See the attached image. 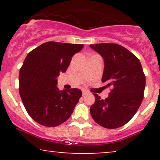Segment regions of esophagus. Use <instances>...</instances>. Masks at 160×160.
<instances>
[{"label":"esophagus","instance_id":"obj_1","mask_svg":"<svg viewBox=\"0 0 160 160\" xmlns=\"http://www.w3.org/2000/svg\"><path fill=\"white\" fill-rule=\"evenodd\" d=\"M86 94H88V92L86 90H82V95H86Z\"/></svg>","mask_w":160,"mask_h":160}]
</instances>
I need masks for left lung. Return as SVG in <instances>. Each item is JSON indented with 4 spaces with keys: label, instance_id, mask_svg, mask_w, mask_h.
<instances>
[{
    "label": "left lung",
    "instance_id": "obj_1",
    "mask_svg": "<svg viewBox=\"0 0 160 160\" xmlns=\"http://www.w3.org/2000/svg\"><path fill=\"white\" fill-rule=\"evenodd\" d=\"M104 61L102 81L111 86L107 98L97 94L90 107L92 117L100 126L117 128L131 120L140 107L146 79L141 62L133 53L116 43L91 44Z\"/></svg>",
    "mask_w": 160,
    "mask_h": 160
}]
</instances>
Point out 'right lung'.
I'll use <instances>...</instances> for the list:
<instances>
[{
    "mask_svg": "<svg viewBox=\"0 0 160 160\" xmlns=\"http://www.w3.org/2000/svg\"><path fill=\"white\" fill-rule=\"evenodd\" d=\"M82 47V44L49 41L28 54L20 68L19 89L25 110L35 122L55 127L71 117L82 92L60 91L57 77L67 71L73 56Z\"/></svg>",
    "mask_w": 160,
    "mask_h": 160,
    "instance_id": "1",
    "label": "right lung"
}]
</instances>
